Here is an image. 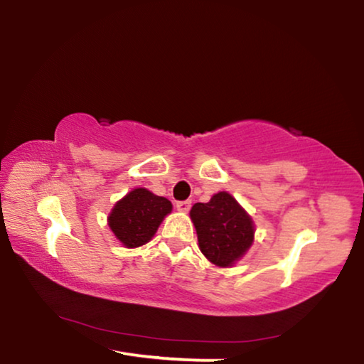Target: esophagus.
<instances>
[{"label":"esophagus","instance_id":"esophagus-1","mask_svg":"<svg viewBox=\"0 0 364 364\" xmlns=\"http://www.w3.org/2000/svg\"><path fill=\"white\" fill-rule=\"evenodd\" d=\"M176 208L180 212H189V208H191V200H180V202H176Z\"/></svg>","mask_w":364,"mask_h":364}]
</instances>
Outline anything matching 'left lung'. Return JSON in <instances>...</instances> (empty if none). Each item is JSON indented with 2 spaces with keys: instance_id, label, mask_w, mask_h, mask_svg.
<instances>
[{
  "instance_id": "left-lung-1",
  "label": "left lung",
  "mask_w": 364,
  "mask_h": 364,
  "mask_svg": "<svg viewBox=\"0 0 364 364\" xmlns=\"http://www.w3.org/2000/svg\"><path fill=\"white\" fill-rule=\"evenodd\" d=\"M199 247L217 267H231L254 242V223L231 194L218 193L191 208Z\"/></svg>"
}]
</instances>
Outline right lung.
I'll list each match as a JSON object with an SVG mask.
<instances>
[{"mask_svg": "<svg viewBox=\"0 0 364 364\" xmlns=\"http://www.w3.org/2000/svg\"><path fill=\"white\" fill-rule=\"evenodd\" d=\"M171 212V202L144 188L133 189L117 202L109 215V226L125 247H139L149 242L165 215Z\"/></svg>", "mask_w": 364, "mask_h": 364, "instance_id": "right-lung-1", "label": "right lung"}]
</instances>
